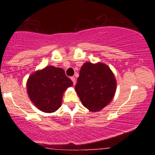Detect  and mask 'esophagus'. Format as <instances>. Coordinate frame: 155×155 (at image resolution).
Here are the masks:
<instances>
[{
	"instance_id": "esophagus-1",
	"label": "esophagus",
	"mask_w": 155,
	"mask_h": 155,
	"mask_svg": "<svg viewBox=\"0 0 155 155\" xmlns=\"http://www.w3.org/2000/svg\"><path fill=\"white\" fill-rule=\"evenodd\" d=\"M71 79L72 81H73V83H74V84L75 85V84H76V78H75V77H74V76H72V77L71 78Z\"/></svg>"
}]
</instances>
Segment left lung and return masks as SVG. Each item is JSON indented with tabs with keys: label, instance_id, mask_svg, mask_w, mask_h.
I'll return each mask as SVG.
<instances>
[{
	"label": "left lung",
	"instance_id": "left-lung-1",
	"mask_svg": "<svg viewBox=\"0 0 155 155\" xmlns=\"http://www.w3.org/2000/svg\"><path fill=\"white\" fill-rule=\"evenodd\" d=\"M117 83L107 65L85 63L81 68L75 90L81 104L90 111H98L113 99Z\"/></svg>",
	"mask_w": 155,
	"mask_h": 155
}]
</instances>
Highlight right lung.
<instances>
[{
    "label": "right lung",
    "instance_id": "obj_1",
    "mask_svg": "<svg viewBox=\"0 0 155 155\" xmlns=\"http://www.w3.org/2000/svg\"><path fill=\"white\" fill-rule=\"evenodd\" d=\"M72 84L73 81L63 69L47 66L30 76L27 90L31 101L38 109L51 113L61 106L63 92Z\"/></svg>",
    "mask_w": 155,
    "mask_h": 155
}]
</instances>
